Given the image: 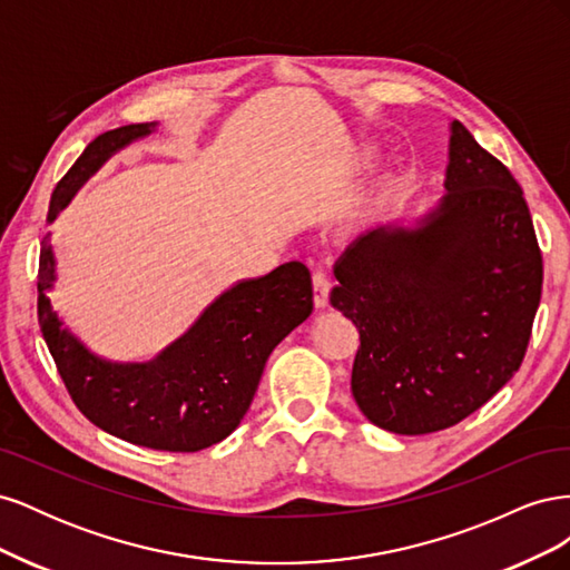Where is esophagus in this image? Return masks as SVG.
Here are the masks:
<instances>
[{
    "instance_id": "1",
    "label": "esophagus",
    "mask_w": 570,
    "mask_h": 570,
    "mask_svg": "<svg viewBox=\"0 0 570 570\" xmlns=\"http://www.w3.org/2000/svg\"><path fill=\"white\" fill-rule=\"evenodd\" d=\"M312 283H314V304L316 308H325L327 306V292H331V281L325 278V273H314L312 275Z\"/></svg>"
}]
</instances>
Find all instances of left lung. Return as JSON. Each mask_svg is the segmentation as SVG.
I'll return each mask as SVG.
<instances>
[{
    "mask_svg": "<svg viewBox=\"0 0 570 570\" xmlns=\"http://www.w3.org/2000/svg\"><path fill=\"white\" fill-rule=\"evenodd\" d=\"M333 273L331 304L361 335L352 394L396 435L438 433L502 390L542 295L523 189L459 120L440 202L361 233Z\"/></svg>",
    "mask_w": 570,
    "mask_h": 570,
    "instance_id": "left-lung-1",
    "label": "left lung"
}]
</instances>
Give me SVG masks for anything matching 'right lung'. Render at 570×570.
Here are the masks:
<instances>
[{"instance_id": "add662e5", "label": "right lung", "mask_w": 570, "mask_h": 570, "mask_svg": "<svg viewBox=\"0 0 570 570\" xmlns=\"http://www.w3.org/2000/svg\"><path fill=\"white\" fill-rule=\"evenodd\" d=\"M157 130L154 120L95 137L51 195L49 226L114 154ZM55 283L57 254L47 233L38 314L59 375L97 428L159 452H199L226 440L245 419L271 352L314 312L308 268L287 262L220 292L180 337L151 358L114 361L92 352L63 323L49 297Z\"/></svg>"}]
</instances>
